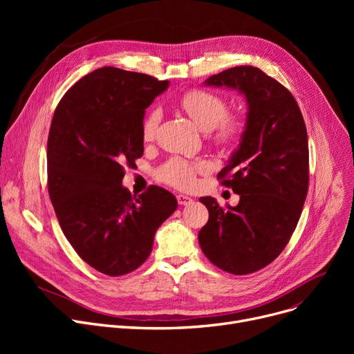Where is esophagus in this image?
Instances as JSON below:
<instances>
[{
	"label": "esophagus",
	"instance_id": "1",
	"mask_svg": "<svg viewBox=\"0 0 354 354\" xmlns=\"http://www.w3.org/2000/svg\"><path fill=\"white\" fill-rule=\"evenodd\" d=\"M176 199L179 205H189V203H192V198L188 195H176Z\"/></svg>",
	"mask_w": 354,
	"mask_h": 354
}]
</instances>
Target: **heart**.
Wrapping results in <instances>:
<instances>
[{
  "instance_id": "obj_1",
  "label": "heart",
  "mask_w": 354,
  "mask_h": 354,
  "mask_svg": "<svg viewBox=\"0 0 354 354\" xmlns=\"http://www.w3.org/2000/svg\"><path fill=\"white\" fill-rule=\"evenodd\" d=\"M178 107L199 129L214 132V140L218 145L228 146L235 143L244 133L245 122L241 116L227 115L228 104L225 99L207 90H189L178 100ZM160 113L152 110L142 123V138L149 142L155 138ZM205 169L202 162H189L182 158H172L160 169L159 178L167 185L179 189L194 187L198 172Z\"/></svg>"
}]
</instances>
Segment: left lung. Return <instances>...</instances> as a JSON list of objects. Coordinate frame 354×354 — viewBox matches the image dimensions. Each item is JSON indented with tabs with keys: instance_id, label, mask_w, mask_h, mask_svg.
Wrapping results in <instances>:
<instances>
[{
	"instance_id": "1",
	"label": "left lung",
	"mask_w": 354,
	"mask_h": 354,
	"mask_svg": "<svg viewBox=\"0 0 354 354\" xmlns=\"http://www.w3.org/2000/svg\"><path fill=\"white\" fill-rule=\"evenodd\" d=\"M205 84L243 93L248 113L238 149L218 174L239 195L238 205L201 198L209 219L198 239L214 266L245 275L281 254L300 219L308 191L307 129L291 93L257 67L224 70Z\"/></svg>"
}]
</instances>
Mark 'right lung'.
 <instances>
[{
	"label": "right lung",
	"instance_id": "right-lung-1",
	"mask_svg": "<svg viewBox=\"0 0 354 354\" xmlns=\"http://www.w3.org/2000/svg\"><path fill=\"white\" fill-rule=\"evenodd\" d=\"M169 82L102 67L63 96L47 140L48 195L67 241L95 270L119 277L139 268L176 207L163 188L132 196L122 179L143 155L145 110Z\"/></svg>",
	"mask_w": 354,
	"mask_h": 354
}]
</instances>
